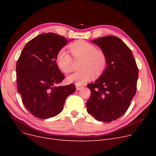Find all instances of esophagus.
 Returning <instances> with one entry per match:
<instances>
[{
	"label": "esophagus",
	"instance_id": "esophagus-1",
	"mask_svg": "<svg viewBox=\"0 0 156 156\" xmlns=\"http://www.w3.org/2000/svg\"><path fill=\"white\" fill-rule=\"evenodd\" d=\"M83 88V86H80V85H76V90H81Z\"/></svg>",
	"mask_w": 156,
	"mask_h": 156
}]
</instances>
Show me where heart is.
I'll return each mask as SVG.
<instances>
[{
    "mask_svg": "<svg viewBox=\"0 0 156 156\" xmlns=\"http://www.w3.org/2000/svg\"><path fill=\"white\" fill-rule=\"evenodd\" d=\"M69 49L75 57H83L84 69L76 71L68 77V81L76 85H83L93 78L95 71L97 74L104 70L107 58L104 52L99 48L85 40H78L69 45ZM56 63L59 69L64 73H68L73 69L71 56L64 48H61L56 55Z\"/></svg>",
    "mask_w": 156,
    "mask_h": 156,
    "instance_id": "1",
    "label": "heart"
}]
</instances>
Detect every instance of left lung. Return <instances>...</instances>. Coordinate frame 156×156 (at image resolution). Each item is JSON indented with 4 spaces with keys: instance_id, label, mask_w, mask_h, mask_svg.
Segmentation results:
<instances>
[{
    "instance_id": "left-lung-1",
    "label": "left lung",
    "mask_w": 156,
    "mask_h": 156,
    "mask_svg": "<svg viewBox=\"0 0 156 156\" xmlns=\"http://www.w3.org/2000/svg\"><path fill=\"white\" fill-rule=\"evenodd\" d=\"M107 58V68L94 83L87 85L91 95L87 111L99 121H114L126 112L136 90L138 69L132 51L117 37L92 40Z\"/></svg>"
}]
</instances>
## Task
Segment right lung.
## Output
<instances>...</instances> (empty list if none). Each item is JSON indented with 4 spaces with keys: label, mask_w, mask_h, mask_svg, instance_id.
Returning a JSON list of instances; mask_svg holds the SVG:
<instances>
[{
    "label": "right lung",
    "mask_w": 156,
    "mask_h": 156,
    "mask_svg": "<svg viewBox=\"0 0 156 156\" xmlns=\"http://www.w3.org/2000/svg\"><path fill=\"white\" fill-rule=\"evenodd\" d=\"M69 41L54 33L40 34L26 44L16 63V82L27 110L40 119L59 114L75 85L58 86L64 76L56 63V55Z\"/></svg>",
    "instance_id": "1"
}]
</instances>
